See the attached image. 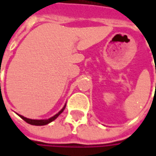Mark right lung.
I'll return each mask as SVG.
<instances>
[{
	"mask_svg": "<svg viewBox=\"0 0 156 156\" xmlns=\"http://www.w3.org/2000/svg\"><path fill=\"white\" fill-rule=\"evenodd\" d=\"M65 108H66V105L63 107L61 109L60 112H58V114H56L55 115H54L51 118H49V119H48V120H32V119H28V118H26V117L22 116V115H19V116L21 117V119H23L26 122H27L28 124H31V125H35V126H43V125H47V124H48V123H50L53 121H55V119H56L57 117L59 116L63 112V110L65 109Z\"/></svg>",
	"mask_w": 156,
	"mask_h": 156,
	"instance_id": "obj_1",
	"label": "right lung"
}]
</instances>
